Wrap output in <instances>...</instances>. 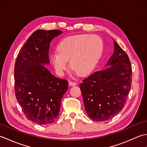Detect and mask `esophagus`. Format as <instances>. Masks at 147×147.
I'll use <instances>...</instances> for the list:
<instances>
[{
    "mask_svg": "<svg viewBox=\"0 0 147 147\" xmlns=\"http://www.w3.org/2000/svg\"><path fill=\"white\" fill-rule=\"evenodd\" d=\"M69 86H76L77 85V83L75 82L71 81V82H69Z\"/></svg>",
    "mask_w": 147,
    "mask_h": 147,
    "instance_id": "1",
    "label": "esophagus"
}]
</instances>
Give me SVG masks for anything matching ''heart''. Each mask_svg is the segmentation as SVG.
<instances>
[{
  "label": "heart",
  "mask_w": 147,
  "mask_h": 147,
  "mask_svg": "<svg viewBox=\"0 0 147 147\" xmlns=\"http://www.w3.org/2000/svg\"><path fill=\"white\" fill-rule=\"evenodd\" d=\"M104 43L96 35L79 34L67 36L59 43L58 53L52 55V62L59 73L71 67L80 75H87L95 67L102 54Z\"/></svg>",
  "instance_id": "obj_1"
}]
</instances>
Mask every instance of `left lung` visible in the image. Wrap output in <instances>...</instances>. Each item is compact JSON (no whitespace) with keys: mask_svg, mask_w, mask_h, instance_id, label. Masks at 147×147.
Segmentation results:
<instances>
[{"mask_svg":"<svg viewBox=\"0 0 147 147\" xmlns=\"http://www.w3.org/2000/svg\"><path fill=\"white\" fill-rule=\"evenodd\" d=\"M114 51L105 70L96 71L80 84L85 109L96 121L117 115L125 105L132 83V67L128 55L114 41Z\"/></svg>","mask_w":147,"mask_h":147,"instance_id":"obj_1","label":"left lung"}]
</instances>
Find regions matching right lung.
Masks as SVG:
<instances>
[{
  "mask_svg": "<svg viewBox=\"0 0 147 147\" xmlns=\"http://www.w3.org/2000/svg\"><path fill=\"white\" fill-rule=\"evenodd\" d=\"M61 30H38L19 52L14 65V91L28 119L38 124L55 121L61 99L68 89L66 80L56 78L43 64L49 63L50 43Z\"/></svg>",
  "mask_w": 147,
  "mask_h": 147,
  "instance_id": "add662e5",
  "label": "right lung"
}]
</instances>
